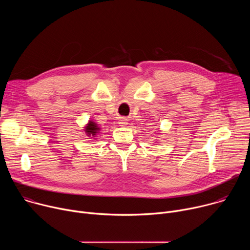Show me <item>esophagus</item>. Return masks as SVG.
Returning <instances> with one entry per match:
<instances>
[{
  "label": "esophagus",
  "mask_w": 250,
  "mask_h": 250,
  "mask_svg": "<svg viewBox=\"0 0 250 250\" xmlns=\"http://www.w3.org/2000/svg\"><path fill=\"white\" fill-rule=\"evenodd\" d=\"M119 124H120V125L125 126V125H127V120H126V119H121L120 122H119Z\"/></svg>",
  "instance_id": "esophagus-1"
}]
</instances>
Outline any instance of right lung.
Segmentation results:
<instances>
[{
	"mask_svg": "<svg viewBox=\"0 0 250 250\" xmlns=\"http://www.w3.org/2000/svg\"><path fill=\"white\" fill-rule=\"evenodd\" d=\"M100 127L98 126V125L96 123H94L93 121H90L88 123V125H86L85 127V132L87 133L88 136H92L93 138L96 137L97 134H99V131H100Z\"/></svg>",
	"mask_w": 250,
	"mask_h": 250,
	"instance_id": "1",
	"label": "right lung"
}]
</instances>
